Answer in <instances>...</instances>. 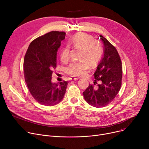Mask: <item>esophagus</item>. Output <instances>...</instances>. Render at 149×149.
Wrapping results in <instances>:
<instances>
[{
	"label": "esophagus",
	"mask_w": 149,
	"mask_h": 149,
	"mask_svg": "<svg viewBox=\"0 0 149 149\" xmlns=\"http://www.w3.org/2000/svg\"><path fill=\"white\" fill-rule=\"evenodd\" d=\"M70 80H78L79 79V78H77V77H72L71 78H70Z\"/></svg>",
	"instance_id": "esophagus-1"
}]
</instances>
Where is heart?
<instances>
[{"label":"heart","mask_w":149,"mask_h":149,"mask_svg":"<svg viewBox=\"0 0 149 149\" xmlns=\"http://www.w3.org/2000/svg\"><path fill=\"white\" fill-rule=\"evenodd\" d=\"M70 48L80 51L79 57L80 60L71 62L66 69V73L72 76L85 74L90 65L97 66L104 54L101 43L86 33L75 34L69 39L67 46L61 49L60 57L63 63L68 62L70 58Z\"/></svg>","instance_id":"b5f03b06"}]
</instances>
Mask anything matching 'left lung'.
Returning a JSON list of instances; mask_svg holds the SVG:
<instances>
[{
  "mask_svg": "<svg viewBox=\"0 0 149 149\" xmlns=\"http://www.w3.org/2000/svg\"><path fill=\"white\" fill-rule=\"evenodd\" d=\"M100 37L104 46V57L93 74V84H89L83 92L86 102L98 108L108 105L115 99L121 86L123 74L121 60L116 48L103 36ZM98 81L101 84L96 87Z\"/></svg>",
  "mask_w": 149,
  "mask_h": 149,
  "instance_id": "8db88e82",
  "label": "left lung"
}]
</instances>
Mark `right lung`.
<instances>
[{"label": "right lung", "instance_id": "right-lung-1", "mask_svg": "<svg viewBox=\"0 0 149 149\" xmlns=\"http://www.w3.org/2000/svg\"><path fill=\"white\" fill-rule=\"evenodd\" d=\"M65 35L63 31H55L38 37L31 42L25 54V80L31 95L42 105H56L66 93L68 81H51L57 67V53Z\"/></svg>", "mask_w": 149, "mask_h": 149}]
</instances>
